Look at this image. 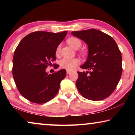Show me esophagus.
Here are the masks:
<instances>
[{
    "instance_id": "esophagus-1",
    "label": "esophagus",
    "mask_w": 135,
    "mask_h": 135,
    "mask_svg": "<svg viewBox=\"0 0 135 135\" xmlns=\"http://www.w3.org/2000/svg\"><path fill=\"white\" fill-rule=\"evenodd\" d=\"M71 72H72L71 71H70V70H67V74H70V73H71Z\"/></svg>"
}]
</instances>
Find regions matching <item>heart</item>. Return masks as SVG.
<instances>
[{
    "mask_svg": "<svg viewBox=\"0 0 135 135\" xmlns=\"http://www.w3.org/2000/svg\"><path fill=\"white\" fill-rule=\"evenodd\" d=\"M67 43L73 49H78L81 46V42L79 38L72 37L68 38ZM61 49V45L57 47L56 54L58 55ZM80 64V61L77 58H63L60 61L61 67L67 70H73Z\"/></svg>",
    "mask_w": 135,
    "mask_h": 135,
    "instance_id": "obj_1",
    "label": "heart"
}]
</instances>
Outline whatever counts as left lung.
I'll return each mask as SVG.
<instances>
[{
	"mask_svg": "<svg viewBox=\"0 0 135 135\" xmlns=\"http://www.w3.org/2000/svg\"><path fill=\"white\" fill-rule=\"evenodd\" d=\"M71 35L83 40L88 47L87 60L77 72L76 87L86 99L100 100L114 92L122 74V58L113 38L96 29L72 31Z\"/></svg>",
	"mask_w": 135,
	"mask_h": 135,
	"instance_id": "1",
	"label": "left lung"
}]
</instances>
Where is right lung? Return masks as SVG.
<instances>
[{
    "label": "right lung",
    "mask_w": 135,
    "mask_h": 135,
    "mask_svg": "<svg viewBox=\"0 0 135 135\" xmlns=\"http://www.w3.org/2000/svg\"><path fill=\"white\" fill-rule=\"evenodd\" d=\"M67 33V31L33 32L22 38L16 48L12 62L13 79L21 95L30 101L45 103L58 93L66 70L49 74L46 68L56 59L57 47Z\"/></svg>",
    "instance_id": "right-lung-1"
}]
</instances>
